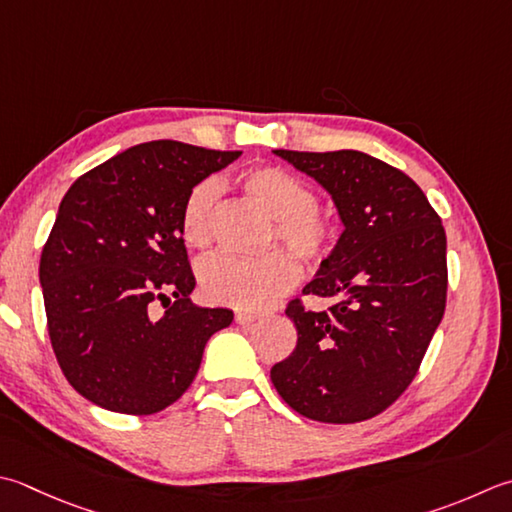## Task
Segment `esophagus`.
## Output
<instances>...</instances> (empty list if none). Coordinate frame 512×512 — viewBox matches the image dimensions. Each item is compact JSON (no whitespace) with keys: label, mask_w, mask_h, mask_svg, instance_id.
I'll return each mask as SVG.
<instances>
[{"label":"esophagus","mask_w":512,"mask_h":512,"mask_svg":"<svg viewBox=\"0 0 512 512\" xmlns=\"http://www.w3.org/2000/svg\"><path fill=\"white\" fill-rule=\"evenodd\" d=\"M235 322L239 326H244V328H253L259 322V315H255V313H237Z\"/></svg>","instance_id":"esophagus-1"}]
</instances>
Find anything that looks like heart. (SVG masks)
I'll return each instance as SVG.
<instances>
[{
  "label": "heart",
  "mask_w": 512,
  "mask_h": 512,
  "mask_svg": "<svg viewBox=\"0 0 512 512\" xmlns=\"http://www.w3.org/2000/svg\"><path fill=\"white\" fill-rule=\"evenodd\" d=\"M242 193L273 217L270 242L279 239L290 253L304 262L324 259L337 239V228L322 210H317L313 190L284 168L257 166L239 177ZM219 186L204 179L190 190L182 210V235L188 246L208 248L215 235ZM199 288L213 304L239 310H259L273 302L297 282L299 270L293 257L282 250L242 259L213 255L199 264Z\"/></svg>",
  "instance_id": "1"
}]
</instances>
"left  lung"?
I'll return each instance as SVG.
<instances>
[{"label": "left lung", "mask_w": 512, "mask_h": 512, "mask_svg": "<svg viewBox=\"0 0 512 512\" xmlns=\"http://www.w3.org/2000/svg\"><path fill=\"white\" fill-rule=\"evenodd\" d=\"M322 186L344 230L286 315L297 346L270 368L284 402L326 424L364 422L417 375L446 306V233L413 179L359 150H273Z\"/></svg>", "instance_id": "1"}]
</instances>
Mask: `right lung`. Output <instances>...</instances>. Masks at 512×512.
<instances>
[{"mask_svg": "<svg viewBox=\"0 0 512 512\" xmlns=\"http://www.w3.org/2000/svg\"><path fill=\"white\" fill-rule=\"evenodd\" d=\"M239 150L137 144L68 188L39 262L48 335L66 379L113 413L153 415L186 393L233 310L190 302V190ZM162 301L165 313L156 304Z\"/></svg>", "mask_w": 512, "mask_h": 512, "instance_id": "1", "label": "right lung"}]
</instances>
